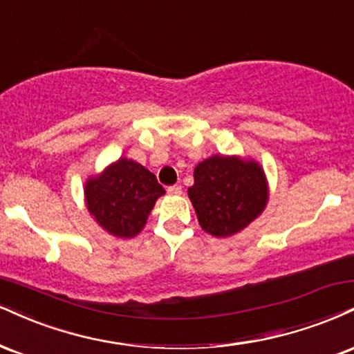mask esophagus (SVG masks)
I'll use <instances>...</instances> for the list:
<instances>
[{
    "label": "esophagus",
    "mask_w": 354,
    "mask_h": 354,
    "mask_svg": "<svg viewBox=\"0 0 354 354\" xmlns=\"http://www.w3.org/2000/svg\"><path fill=\"white\" fill-rule=\"evenodd\" d=\"M166 193H168L169 196H180L183 193V189L180 185H173V186H168V188H166Z\"/></svg>",
    "instance_id": "34e87169"
}]
</instances>
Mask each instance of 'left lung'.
<instances>
[{
  "mask_svg": "<svg viewBox=\"0 0 354 354\" xmlns=\"http://www.w3.org/2000/svg\"><path fill=\"white\" fill-rule=\"evenodd\" d=\"M188 194L204 231L227 237L249 225L263 211L266 176L254 161L216 155L196 166L194 185Z\"/></svg>",
  "mask_w": 354,
  "mask_h": 354,
  "instance_id": "obj_1",
  "label": "left lung"
}]
</instances>
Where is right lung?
Instances as JSON below:
<instances>
[{
    "label": "right lung",
    "mask_w": 354,
    "mask_h": 354,
    "mask_svg": "<svg viewBox=\"0 0 354 354\" xmlns=\"http://www.w3.org/2000/svg\"><path fill=\"white\" fill-rule=\"evenodd\" d=\"M161 194L165 189L155 174L127 158H120L85 185L88 212L105 231L125 239L142 231Z\"/></svg>",
    "instance_id": "add662e5"
}]
</instances>
